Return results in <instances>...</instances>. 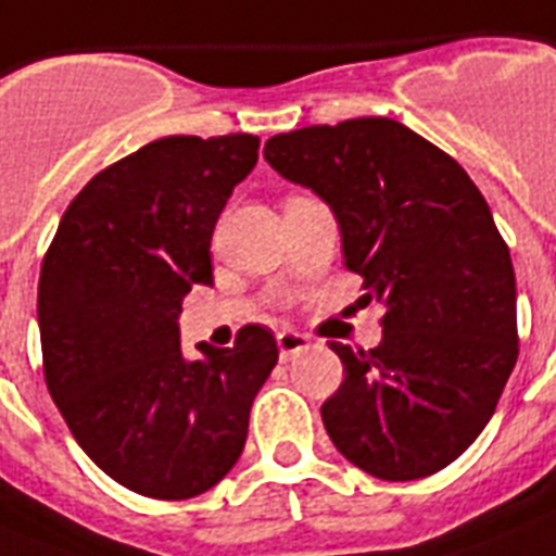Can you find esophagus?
Wrapping results in <instances>:
<instances>
[{
	"label": "esophagus",
	"instance_id": "34e87169",
	"mask_svg": "<svg viewBox=\"0 0 556 556\" xmlns=\"http://www.w3.org/2000/svg\"><path fill=\"white\" fill-rule=\"evenodd\" d=\"M313 348V339L304 336V332L295 330H281L278 332V353H281V362H290L299 353H306V350Z\"/></svg>",
	"mask_w": 556,
	"mask_h": 556
}]
</instances>
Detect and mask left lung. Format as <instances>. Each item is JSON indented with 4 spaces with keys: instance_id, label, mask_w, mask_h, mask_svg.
Masks as SVG:
<instances>
[{
    "instance_id": "obj_1",
    "label": "left lung",
    "mask_w": 556,
    "mask_h": 556,
    "mask_svg": "<svg viewBox=\"0 0 556 556\" xmlns=\"http://www.w3.org/2000/svg\"><path fill=\"white\" fill-rule=\"evenodd\" d=\"M266 163L318 194L381 344L332 341L344 381L321 407L332 445L388 482L447 468L494 416L517 364V281L494 215L454 157L388 117L275 135Z\"/></svg>"
}]
</instances>
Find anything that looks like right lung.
I'll return each instance as SVG.
<instances>
[{
	"instance_id": "1",
	"label": "right lung",
	"mask_w": 556,
	"mask_h": 556,
	"mask_svg": "<svg viewBox=\"0 0 556 556\" xmlns=\"http://www.w3.org/2000/svg\"><path fill=\"white\" fill-rule=\"evenodd\" d=\"M255 135L163 137L91 177L39 275L46 381L71 433L114 482L189 500L232 470L278 362L266 327L235 348H180V304L212 283L208 243L257 163Z\"/></svg>"
}]
</instances>
